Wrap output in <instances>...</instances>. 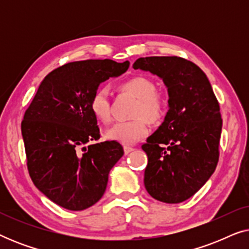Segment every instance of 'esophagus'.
<instances>
[{"label":"esophagus","instance_id":"34e87169","mask_svg":"<svg viewBox=\"0 0 249 249\" xmlns=\"http://www.w3.org/2000/svg\"><path fill=\"white\" fill-rule=\"evenodd\" d=\"M124 154H129V153H131L132 151H134V148H132L131 146H124Z\"/></svg>","mask_w":249,"mask_h":249}]
</instances>
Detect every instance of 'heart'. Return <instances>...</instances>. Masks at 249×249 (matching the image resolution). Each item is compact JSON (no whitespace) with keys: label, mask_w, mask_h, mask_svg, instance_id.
I'll return each mask as SVG.
<instances>
[{"label":"heart","mask_w":249,"mask_h":249,"mask_svg":"<svg viewBox=\"0 0 249 249\" xmlns=\"http://www.w3.org/2000/svg\"><path fill=\"white\" fill-rule=\"evenodd\" d=\"M122 89L128 91L138 100L136 108L137 117H145L148 121L156 122L161 119L164 111V100L156 93V86L151 78L145 76H135L122 84ZM89 107L91 114L97 121L107 124L111 120L110 90L102 85L97 87L91 95ZM148 132L147 124L144 119L134 121H120L112 125L107 131V137L110 141L121 144H134L145 137Z\"/></svg>","instance_id":"b5f03b06"}]
</instances>
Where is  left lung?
<instances>
[{"label":"left lung","mask_w":249,"mask_h":249,"mask_svg":"<svg viewBox=\"0 0 249 249\" xmlns=\"http://www.w3.org/2000/svg\"><path fill=\"white\" fill-rule=\"evenodd\" d=\"M132 68L159 77L169 96L164 120L142 146L148 158L145 188L160 202L181 203L215 171L222 130L219 102L203 70L182 57H141Z\"/></svg>","instance_id":"1"}]
</instances>
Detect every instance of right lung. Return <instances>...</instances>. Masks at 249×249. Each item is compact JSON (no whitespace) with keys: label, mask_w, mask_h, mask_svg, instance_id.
<instances>
[{"label":"right lung","mask_w":249,"mask_h":249,"mask_svg":"<svg viewBox=\"0 0 249 249\" xmlns=\"http://www.w3.org/2000/svg\"><path fill=\"white\" fill-rule=\"evenodd\" d=\"M129 64L107 59L64 64L44 78L27 108L21 134L30 178L63 209L83 211L96 204L124 155L120 142H94L100 128L89 102L102 83L121 76Z\"/></svg>","instance_id":"1"}]
</instances>
